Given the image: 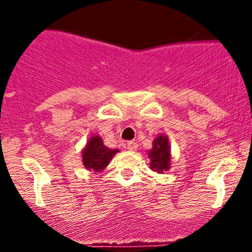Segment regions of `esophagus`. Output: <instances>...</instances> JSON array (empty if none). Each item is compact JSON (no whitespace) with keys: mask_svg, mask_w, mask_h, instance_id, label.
Listing matches in <instances>:
<instances>
[{"mask_svg":"<svg viewBox=\"0 0 252 252\" xmlns=\"http://www.w3.org/2000/svg\"><path fill=\"white\" fill-rule=\"evenodd\" d=\"M126 146H127L128 150H131V151H135L137 148H139L137 142H135V141H128L127 144H126Z\"/></svg>","mask_w":252,"mask_h":252,"instance_id":"esophagus-1","label":"esophagus"}]
</instances>
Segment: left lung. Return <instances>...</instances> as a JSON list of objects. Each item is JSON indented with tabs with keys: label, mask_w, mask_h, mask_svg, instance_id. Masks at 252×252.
Returning <instances> with one entry per match:
<instances>
[{
	"label": "left lung",
	"mask_w": 252,
	"mask_h": 252,
	"mask_svg": "<svg viewBox=\"0 0 252 252\" xmlns=\"http://www.w3.org/2000/svg\"><path fill=\"white\" fill-rule=\"evenodd\" d=\"M148 157L150 158V169L157 173H164L170 169L171 154L169 146V139L166 135H160L153 142V149L149 150Z\"/></svg>",
	"instance_id": "1"
}]
</instances>
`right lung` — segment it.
Masks as SVG:
<instances>
[{
    "instance_id": "1",
    "label": "right lung",
    "mask_w": 252,
    "mask_h": 252,
    "mask_svg": "<svg viewBox=\"0 0 252 252\" xmlns=\"http://www.w3.org/2000/svg\"><path fill=\"white\" fill-rule=\"evenodd\" d=\"M117 153L119 149L107 148L98 135L91 136L90 141L87 142L86 148L82 151V161L87 170L98 173L110 164L115 154Z\"/></svg>"
}]
</instances>
